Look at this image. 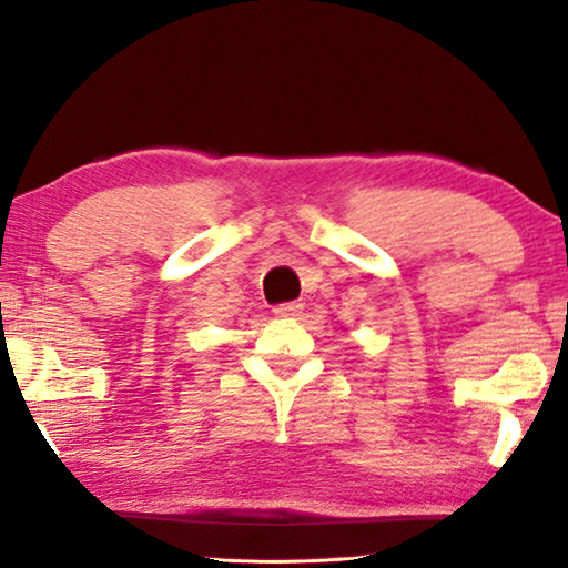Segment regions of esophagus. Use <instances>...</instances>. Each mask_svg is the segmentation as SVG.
I'll return each mask as SVG.
<instances>
[{"label":"esophagus","mask_w":568,"mask_h":568,"mask_svg":"<svg viewBox=\"0 0 568 568\" xmlns=\"http://www.w3.org/2000/svg\"><path fill=\"white\" fill-rule=\"evenodd\" d=\"M301 311H303V303H297V301L281 303V305L273 307V313L277 315V318H295V315Z\"/></svg>","instance_id":"1"}]
</instances>
